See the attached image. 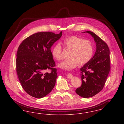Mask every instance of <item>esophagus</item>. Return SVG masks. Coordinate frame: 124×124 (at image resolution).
<instances>
[{
	"label": "esophagus",
	"instance_id": "obj_1",
	"mask_svg": "<svg viewBox=\"0 0 124 124\" xmlns=\"http://www.w3.org/2000/svg\"><path fill=\"white\" fill-rule=\"evenodd\" d=\"M73 77L72 74H71V73H68V75H67V78H68L71 79V78H72Z\"/></svg>",
	"mask_w": 124,
	"mask_h": 124
}]
</instances>
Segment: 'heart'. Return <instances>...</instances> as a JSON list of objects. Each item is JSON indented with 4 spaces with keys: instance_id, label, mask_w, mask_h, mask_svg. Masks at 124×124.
<instances>
[{
    "instance_id": "b5f03b06",
    "label": "heart",
    "mask_w": 124,
    "mask_h": 124,
    "mask_svg": "<svg viewBox=\"0 0 124 124\" xmlns=\"http://www.w3.org/2000/svg\"><path fill=\"white\" fill-rule=\"evenodd\" d=\"M66 50L70 51L69 59L60 63V67L66 70L75 68L78 64L81 65L87 64L92 58L93 46L92 42L76 36H71L62 42ZM52 55L57 60L63 59L62 49L59 44L55 45L52 50Z\"/></svg>"
}]
</instances>
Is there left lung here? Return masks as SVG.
Masks as SVG:
<instances>
[{"instance_id":"1","label":"left lung","mask_w":124,"mask_h":124,"mask_svg":"<svg viewBox=\"0 0 124 124\" xmlns=\"http://www.w3.org/2000/svg\"><path fill=\"white\" fill-rule=\"evenodd\" d=\"M85 32L94 38L96 51L88 62L80 68L82 85L75 92L79 96L87 98L94 96L103 89L111 66L110 50L107 44L94 32Z\"/></svg>"}]
</instances>
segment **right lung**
Wrapping results in <instances>:
<instances>
[{
	"label": "right lung",
	"mask_w": 124,
	"mask_h": 124,
	"mask_svg": "<svg viewBox=\"0 0 124 124\" xmlns=\"http://www.w3.org/2000/svg\"><path fill=\"white\" fill-rule=\"evenodd\" d=\"M61 36L62 31L58 34L50 31L37 32L24 39L18 46V78L24 91L33 97L46 96L55 86L57 70L51 48Z\"/></svg>",
	"instance_id": "obj_1"
}]
</instances>
